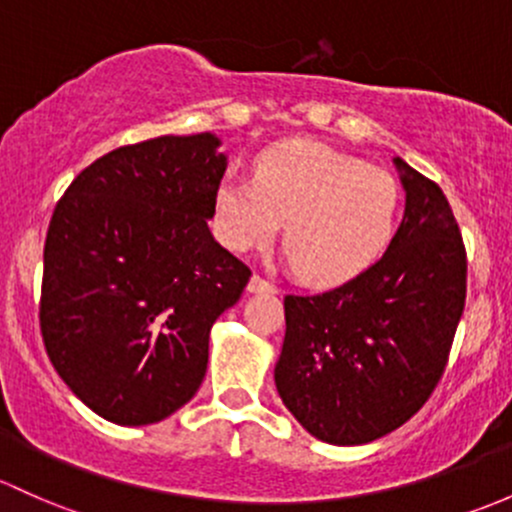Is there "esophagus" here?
Returning <instances> with one entry per match:
<instances>
[{
  "mask_svg": "<svg viewBox=\"0 0 512 512\" xmlns=\"http://www.w3.org/2000/svg\"><path fill=\"white\" fill-rule=\"evenodd\" d=\"M247 292H252V294H274V292H277V287H274L272 282H267L265 277H260V274H252L250 282H247Z\"/></svg>",
  "mask_w": 512,
  "mask_h": 512,
  "instance_id": "obj_1",
  "label": "esophagus"
}]
</instances>
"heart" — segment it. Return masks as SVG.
Masks as SVG:
<instances>
[{"mask_svg":"<svg viewBox=\"0 0 512 512\" xmlns=\"http://www.w3.org/2000/svg\"><path fill=\"white\" fill-rule=\"evenodd\" d=\"M402 188L390 171L314 139L265 149L255 179L228 174L215 188L213 228L230 250L265 245L284 225L301 279L319 287L368 272L400 225Z\"/></svg>","mask_w":512,"mask_h":512,"instance_id":"obj_1","label":"heart"}]
</instances>
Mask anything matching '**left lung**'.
Listing matches in <instances>:
<instances>
[{
  "label": "left lung",
  "instance_id": "left-lung-1",
  "mask_svg": "<svg viewBox=\"0 0 512 512\" xmlns=\"http://www.w3.org/2000/svg\"><path fill=\"white\" fill-rule=\"evenodd\" d=\"M405 218L387 252L351 282L284 297L274 385L316 439L368 444L422 410L466 304V247L441 188L395 159Z\"/></svg>",
  "mask_w": 512,
  "mask_h": 512
}]
</instances>
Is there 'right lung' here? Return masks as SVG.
Listing matches in <instances>:
<instances>
[{"label": "right lung", "instance_id": "add662e5", "mask_svg": "<svg viewBox=\"0 0 512 512\" xmlns=\"http://www.w3.org/2000/svg\"><path fill=\"white\" fill-rule=\"evenodd\" d=\"M211 132L147 139L80 171L43 245L41 336L95 414L154 424L203 383L208 336L250 267L208 230L228 159Z\"/></svg>", "mask_w": 512, "mask_h": 512}]
</instances>
